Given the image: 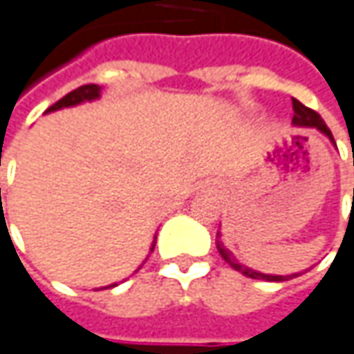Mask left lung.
<instances>
[{
	"label": "left lung",
	"mask_w": 354,
	"mask_h": 354,
	"mask_svg": "<svg viewBox=\"0 0 354 354\" xmlns=\"http://www.w3.org/2000/svg\"><path fill=\"white\" fill-rule=\"evenodd\" d=\"M292 109H294V116H292V124L294 127H302V129H316V131H320L324 137H328L330 142L335 145V139H333V133L328 131V127L324 124V120L320 118V114L315 113L313 109H308V106H304L300 100H292ZM217 238H219V234H217ZM217 250H219V256L227 262V264L232 266L234 270H238L240 274L243 276H248V278H254V280H268V282H284V280H290V278H296L298 274H288V276H276V274H262V272H258V270H254V268H250V266L241 264L240 260L221 243V241L217 240Z\"/></svg>",
	"instance_id": "obj_1"
}]
</instances>
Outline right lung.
I'll list each match as a JSON object with an SVG mask.
<instances>
[{
    "instance_id": "obj_1",
    "label": "right lung",
    "mask_w": 354,
    "mask_h": 354,
    "mask_svg": "<svg viewBox=\"0 0 354 354\" xmlns=\"http://www.w3.org/2000/svg\"><path fill=\"white\" fill-rule=\"evenodd\" d=\"M100 92L102 88L100 86H96V84H84V86H80V88L72 90V92H68L64 98H60L56 104H52L46 113H54V111H60V109H70V106H78V104H82V102H92V100H98L100 98ZM157 240V238H155ZM155 240L151 243V252L155 250ZM140 270V268H137ZM116 284H111V286H104V288H113Z\"/></svg>"
}]
</instances>
